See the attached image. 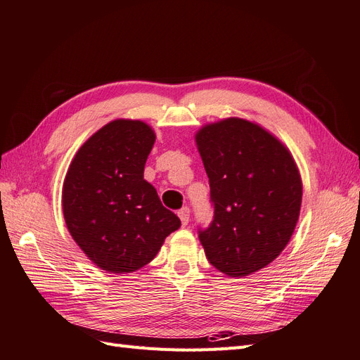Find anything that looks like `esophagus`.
<instances>
[{"mask_svg":"<svg viewBox=\"0 0 360 360\" xmlns=\"http://www.w3.org/2000/svg\"><path fill=\"white\" fill-rule=\"evenodd\" d=\"M178 216H179V219H181L182 225L186 226V225L188 224V220H190V208H188V207L181 208V210L178 211Z\"/></svg>","mask_w":360,"mask_h":360,"instance_id":"obj_1","label":"esophagus"}]
</instances>
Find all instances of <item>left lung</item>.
Wrapping results in <instances>:
<instances>
[{
	"instance_id": "obj_1",
	"label": "left lung",
	"mask_w": 360,
	"mask_h": 360,
	"mask_svg": "<svg viewBox=\"0 0 360 360\" xmlns=\"http://www.w3.org/2000/svg\"><path fill=\"white\" fill-rule=\"evenodd\" d=\"M195 140L214 204L213 222L199 240L217 271L243 278L289 243L301 210L300 170L288 147L250 120L205 124Z\"/></svg>"
}]
</instances>
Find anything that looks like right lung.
Returning <instances> with one entry per match:
<instances>
[{
    "label": "right lung",
    "mask_w": 360,
    "mask_h": 360,
    "mask_svg": "<svg viewBox=\"0 0 360 360\" xmlns=\"http://www.w3.org/2000/svg\"><path fill=\"white\" fill-rule=\"evenodd\" d=\"M141 120L109 122L82 144L62 187V210L71 237L103 271L141 269L158 254L179 217L165 208L144 179L155 143Z\"/></svg>",
    "instance_id": "obj_1"
}]
</instances>
